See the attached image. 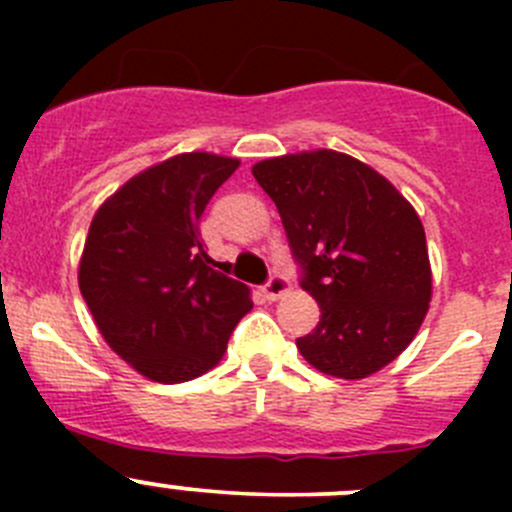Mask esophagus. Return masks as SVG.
I'll return each instance as SVG.
<instances>
[{
  "label": "esophagus",
  "instance_id": "esophagus-1",
  "mask_svg": "<svg viewBox=\"0 0 512 512\" xmlns=\"http://www.w3.org/2000/svg\"><path fill=\"white\" fill-rule=\"evenodd\" d=\"M262 292H265V297L270 299V302H277V299H282L289 292V282L285 280V277H272Z\"/></svg>",
  "mask_w": 512,
  "mask_h": 512
}]
</instances>
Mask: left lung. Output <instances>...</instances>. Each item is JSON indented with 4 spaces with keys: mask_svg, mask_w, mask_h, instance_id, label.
Returning <instances> with one entry per match:
<instances>
[{
    "mask_svg": "<svg viewBox=\"0 0 512 512\" xmlns=\"http://www.w3.org/2000/svg\"><path fill=\"white\" fill-rule=\"evenodd\" d=\"M275 200L304 292L322 317L297 349L317 371L366 379L418 334L431 302L426 232L391 180L347 153H287L252 165Z\"/></svg>",
    "mask_w": 512,
    "mask_h": 512,
    "instance_id": "8db88e82",
    "label": "left lung"
}]
</instances>
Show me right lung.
Here are the masks:
<instances>
[{
  "label": "right lung",
  "mask_w": 512,
  "mask_h": 512,
  "mask_svg": "<svg viewBox=\"0 0 512 512\" xmlns=\"http://www.w3.org/2000/svg\"><path fill=\"white\" fill-rule=\"evenodd\" d=\"M240 160L178 153L108 195L91 220L79 287L98 332L131 369L180 384L220 364L250 287L218 272L198 220Z\"/></svg>",
  "instance_id": "obj_1"
}]
</instances>
